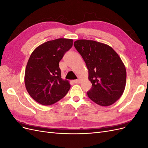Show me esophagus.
<instances>
[{"instance_id": "34e87169", "label": "esophagus", "mask_w": 148, "mask_h": 148, "mask_svg": "<svg viewBox=\"0 0 148 148\" xmlns=\"http://www.w3.org/2000/svg\"><path fill=\"white\" fill-rule=\"evenodd\" d=\"M73 82H74L75 83H76V84L79 83H80V80H79V79H75V80H74Z\"/></svg>"}]
</instances>
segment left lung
I'll return each mask as SVG.
<instances>
[{
  "instance_id": "left-lung-1",
  "label": "left lung",
  "mask_w": 148,
  "mask_h": 148,
  "mask_svg": "<svg viewBox=\"0 0 148 148\" xmlns=\"http://www.w3.org/2000/svg\"><path fill=\"white\" fill-rule=\"evenodd\" d=\"M74 46L88 70L92 87L89 99L101 106H110L122 95L126 84V69L120 57L107 44L92 40L79 39Z\"/></svg>"
}]
</instances>
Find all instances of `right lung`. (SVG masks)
<instances>
[{
  "instance_id": "1",
  "label": "right lung",
  "mask_w": 148,
  "mask_h": 148,
  "mask_svg": "<svg viewBox=\"0 0 148 148\" xmlns=\"http://www.w3.org/2000/svg\"><path fill=\"white\" fill-rule=\"evenodd\" d=\"M72 46V39H57L39 46L30 56L25 84L30 96L39 104L52 105L69 91L70 84L62 79L59 63Z\"/></svg>"
}]
</instances>
